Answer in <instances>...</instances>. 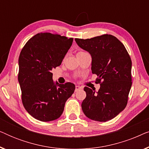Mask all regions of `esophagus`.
Segmentation results:
<instances>
[{"mask_svg": "<svg viewBox=\"0 0 149 149\" xmlns=\"http://www.w3.org/2000/svg\"><path fill=\"white\" fill-rule=\"evenodd\" d=\"M81 88V87H79V85H77L76 87H75V92H77V91H79L80 90Z\"/></svg>", "mask_w": 149, "mask_h": 149, "instance_id": "esophagus-1", "label": "esophagus"}]
</instances>
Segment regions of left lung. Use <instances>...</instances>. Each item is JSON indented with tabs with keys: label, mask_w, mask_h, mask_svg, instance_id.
<instances>
[{
	"label": "left lung",
	"mask_w": 149,
	"mask_h": 149,
	"mask_svg": "<svg viewBox=\"0 0 149 149\" xmlns=\"http://www.w3.org/2000/svg\"><path fill=\"white\" fill-rule=\"evenodd\" d=\"M81 48L91 54V72L100 88L95 93L85 87L86 97L81 107L86 117L105 122L125 109L132 86V60L120 40L111 34L87 39L75 38Z\"/></svg>",
	"instance_id": "left-lung-1"
}]
</instances>
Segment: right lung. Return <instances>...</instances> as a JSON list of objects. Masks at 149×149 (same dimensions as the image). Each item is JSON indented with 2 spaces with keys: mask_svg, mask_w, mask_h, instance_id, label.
Masks as SVG:
<instances>
[{
  "mask_svg": "<svg viewBox=\"0 0 149 149\" xmlns=\"http://www.w3.org/2000/svg\"><path fill=\"white\" fill-rule=\"evenodd\" d=\"M72 41L73 38L40 32L28 40L20 52L18 81L22 104L36 119L46 122L58 119L74 93L73 83L54 84L52 72L61 64Z\"/></svg>",
  "mask_w": 149,
  "mask_h": 149,
  "instance_id": "obj_1",
  "label": "right lung"
}]
</instances>
